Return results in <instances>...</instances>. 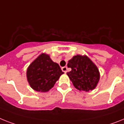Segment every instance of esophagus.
Listing matches in <instances>:
<instances>
[{
	"label": "esophagus",
	"instance_id": "1",
	"mask_svg": "<svg viewBox=\"0 0 124 124\" xmlns=\"http://www.w3.org/2000/svg\"><path fill=\"white\" fill-rule=\"evenodd\" d=\"M62 70L64 72H65V73H66L67 72V67H66V66H64V67H62Z\"/></svg>",
	"mask_w": 124,
	"mask_h": 124
}]
</instances>
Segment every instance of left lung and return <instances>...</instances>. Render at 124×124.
<instances>
[{
    "label": "left lung",
    "mask_w": 124,
    "mask_h": 124,
    "mask_svg": "<svg viewBox=\"0 0 124 124\" xmlns=\"http://www.w3.org/2000/svg\"><path fill=\"white\" fill-rule=\"evenodd\" d=\"M67 67L72 69L67 74L75 88L85 91L95 88L100 79L99 71L87 56H74L69 61Z\"/></svg>",
    "instance_id": "1"
}]
</instances>
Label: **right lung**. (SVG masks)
I'll list each match as a JSON object with an SVG mask.
<instances>
[{"label": "right lung", "instance_id": "right-lung-1", "mask_svg": "<svg viewBox=\"0 0 124 124\" xmlns=\"http://www.w3.org/2000/svg\"><path fill=\"white\" fill-rule=\"evenodd\" d=\"M63 73L59 64L53 62L48 55L42 54L30 64L26 75L33 89L46 92L53 88Z\"/></svg>", "mask_w": 124, "mask_h": 124}]
</instances>
